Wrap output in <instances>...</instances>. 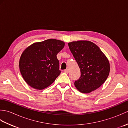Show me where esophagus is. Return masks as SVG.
I'll use <instances>...</instances> for the list:
<instances>
[{
  "instance_id": "esophagus-1",
  "label": "esophagus",
  "mask_w": 128,
  "mask_h": 128,
  "mask_svg": "<svg viewBox=\"0 0 128 128\" xmlns=\"http://www.w3.org/2000/svg\"><path fill=\"white\" fill-rule=\"evenodd\" d=\"M69 72V70L68 69H66V70H64V72L66 73H68Z\"/></svg>"
}]
</instances>
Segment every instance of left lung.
<instances>
[{
  "label": "left lung",
  "instance_id": "left-lung-1",
  "mask_svg": "<svg viewBox=\"0 0 128 128\" xmlns=\"http://www.w3.org/2000/svg\"><path fill=\"white\" fill-rule=\"evenodd\" d=\"M68 46L81 71L80 77L75 81L76 88L88 94L100 88L109 75L107 57L97 45L88 40L70 42Z\"/></svg>",
  "mask_w": 128,
  "mask_h": 128
}]
</instances>
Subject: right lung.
I'll return each mask as SVG.
<instances>
[{
	"label": "right lung",
	"instance_id": "1",
	"mask_svg": "<svg viewBox=\"0 0 128 128\" xmlns=\"http://www.w3.org/2000/svg\"><path fill=\"white\" fill-rule=\"evenodd\" d=\"M64 45L62 40L49 39L34 43L24 51L19 68L28 85L43 90L55 81L61 72L56 55Z\"/></svg>",
	"mask_w": 128,
	"mask_h": 128
}]
</instances>
